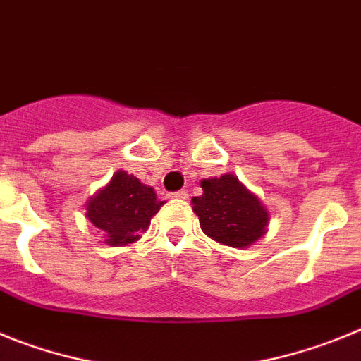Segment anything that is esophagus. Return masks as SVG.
<instances>
[{"instance_id":"obj_1","label":"esophagus","mask_w":361,"mask_h":361,"mask_svg":"<svg viewBox=\"0 0 361 361\" xmlns=\"http://www.w3.org/2000/svg\"><path fill=\"white\" fill-rule=\"evenodd\" d=\"M171 199H178V200H186L188 199V191L180 190V191H175V193H171Z\"/></svg>"}]
</instances>
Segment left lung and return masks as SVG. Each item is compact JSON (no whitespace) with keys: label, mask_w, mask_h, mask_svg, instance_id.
<instances>
[{"label":"left lung","mask_w":361,"mask_h":361,"mask_svg":"<svg viewBox=\"0 0 361 361\" xmlns=\"http://www.w3.org/2000/svg\"><path fill=\"white\" fill-rule=\"evenodd\" d=\"M202 195L191 199L200 229L209 238L229 247H250L267 233L269 212L264 202L247 190L237 175L200 180Z\"/></svg>","instance_id":"obj_1"}]
</instances>
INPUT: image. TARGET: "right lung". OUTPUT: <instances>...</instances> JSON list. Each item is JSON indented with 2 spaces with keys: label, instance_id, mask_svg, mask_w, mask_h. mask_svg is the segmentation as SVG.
Masks as SVG:
<instances>
[{
  "label": "right lung",
  "instance_id": "right-lung-1",
  "mask_svg": "<svg viewBox=\"0 0 361 361\" xmlns=\"http://www.w3.org/2000/svg\"><path fill=\"white\" fill-rule=\"evenodd\" d=\"M162 204L164 200H157L152 186L117 170L110 183L88 199L86 219L103 233L104 244L128 245L141 238Z\"/></svg>",
  "mask_w": 361,
  "mask_h": 361
}]
</instances>
